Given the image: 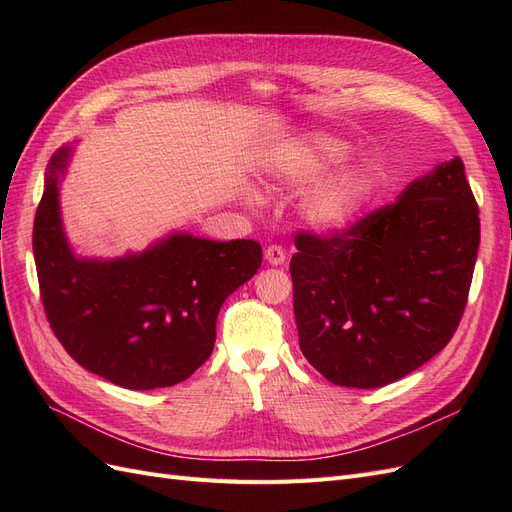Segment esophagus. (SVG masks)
Returning <instances> with one entry per match:
<instances>
[{
	"instance_id": "obj_1",
	"label": "esophagus",
	"mask_w": 512,
	"mask_h": 512,
	"mask_svg": "<svg viewBox=\"0 0 512 512\" xmlns=\"http://www.w3.org/2000/svg\"><path fill=\"white\" fill-rule=\"evenodd\" d=\"M265 260L269 262V265H284L286 262V250L282 245H269L265 250Z\"/></svg>"
}]
</instances>
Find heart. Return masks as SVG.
<instances>
[{"instance_id":"heart-1","label":"heart","mask_w":512,"mask_h":512,"mask_svg":"<svg viewBox=\"0 0 512 512\" xmlns=\"http://www.w3.org/2000/svg\"><path fill=\"white\" fill-rule=\"evenodd\" d=\"M350 145L327 132L299 134L277 145L267 158L273 181L301 188L314 185L303 198L307 220L322 230L339 232L363 218L378 188L376 166L367 158H348Z\"/></svg>"}]
</instances>
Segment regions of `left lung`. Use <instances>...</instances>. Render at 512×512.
<instances>
[{
	"label": "left lung",
	"instance_id": "8db88e82",
	"mask_svg": "<svg viewBox=\"0 0 512 512\" xmlns=\"http://www.w3.org/2000/svg\"><path fill=\"white\" fill-rule=\"evenodd\" d=\"M478 243V205L461 158L346 230L297 232L290 275L305 359L354 389L412 374L455 335Z\"/></svg>",
	"mask_w": 512,
	"mask_h": 512
}]
</instances>
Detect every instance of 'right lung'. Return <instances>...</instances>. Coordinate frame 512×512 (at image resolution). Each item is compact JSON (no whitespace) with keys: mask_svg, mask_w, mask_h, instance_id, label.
<instances>
[{"mask_svg":"<svg viewBox=\"0 0 512 512\" xmlns=\"http://www.w3.org/2000/svg\"><path fill=\"white\" fill-rule=\"evenodd\" d=\"M68 158V147L51 158L34 220L46 320L76 363L123 389L183 382L211 356L228 294L260 269V243L175 232L143 254L76 258L59 218L57 181Z\"/></svg>","mask_w":512,"mask_h":512,"instance_id":"add662e5","label":"right lung"}]
</instances>
